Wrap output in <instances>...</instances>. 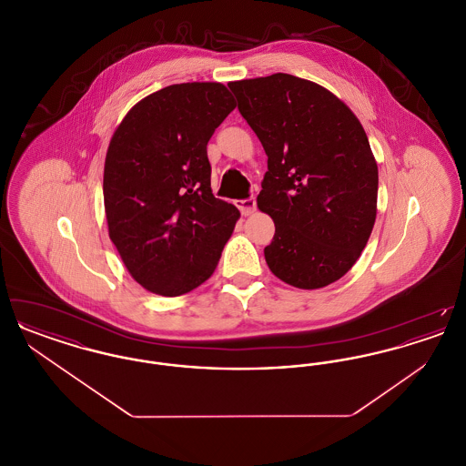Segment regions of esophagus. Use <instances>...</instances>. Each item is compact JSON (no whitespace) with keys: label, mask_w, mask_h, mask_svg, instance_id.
Masks as SVG:
<instances>
[{"label":"esophagus","mask_w":466,"mask_h":466,"mask_svg":"<svg viewBox=\"0 0 466 466\" xmlns=\"http://www.w3.org/2000/svg\"><path fill=\"white\" fill-rule=\"evenodd\" d=\"M236 206L241 209V213H243L244 217H248V215L255 213V209H257V200H255V198H248V199L238 200Z\"/></svg>","instance_id":"34e87169"}]
</instances>
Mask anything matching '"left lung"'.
I'll return each mask as SVG.
<instances>
[{
    "mask_svg": "<svg viewBox=\"0 0 466 466\" xmlns=\"http://www.w3.org/2000/svg\"><path fill=\"white\" fill-rule=\"evenodd\" d=\"M267 154L258 209L276 225L274 276L323 289L360 258L374 228L377 164L355 113L330 90L274 73L228 84Z\"/></svg>",
    "mask_w": 466,
    "mask_h": 466,
    "instance_id": "1",
    "label": "left lung"
}]
</instances>
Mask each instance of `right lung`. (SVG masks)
<instances>
[{"label": "right lung", "instance_id": "1", "mask_svg": "<svg viewBox=\"0 0 466 466\" xmlns=\"http://www.w3.org/2000/svg\"><path fill=\"white\" fill-rule=\"evenodd\" d=\"M236 108L218 82L177 84L136 103L111 136L108 234L143 289L177 297L211 278L239 211L211 192L208 141Z\"/></svg>", "mask_w": 466, "mask_h": 466}]
</instances>
